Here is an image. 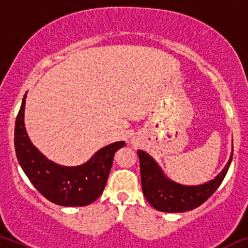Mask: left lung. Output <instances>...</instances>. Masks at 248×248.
Here are the masks:
<instances>
[{"label":"left lung","instance_id":"obj_1","mask_svg":"<svg viewBox=\"0 0 248 248\" xmlns=\"http://www.w3.org/2000/svg\"><path fill=\"white\" fill-rule=\"evenodd\" d=\"M142 192L145 198L157 211L181 213L202 205L220 186L228 172L233 152L227 165L216 179L200 186H182L168 180L156 162L143 151H138Z\"/></svg>","mask_w":248,"mask_h":248}]
</instances>
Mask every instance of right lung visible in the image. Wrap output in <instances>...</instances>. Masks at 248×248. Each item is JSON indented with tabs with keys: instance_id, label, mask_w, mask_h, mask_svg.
Instances as JSON below:
<instances>
[{
	"instance_id": "right-lung-1",
	"label": "right lung",
	"mask_w": 248,
	"mask_h": 248,
	"mask_svg": "<svg viewBox=\"0 0 248 248\" xmlns=\"http://www.w3.org/2000/svg\"><path fill=\"white\" fill-rule=\"evenodd\" d=\"M26 95L15 124V152L18 164L46 199L60 206H87L102 194L107 184L114 154L126 142L111 143L100 149L88 162L78 167L53 164L31 145L24 128Z\"/></svg>"
}]
</instances>
